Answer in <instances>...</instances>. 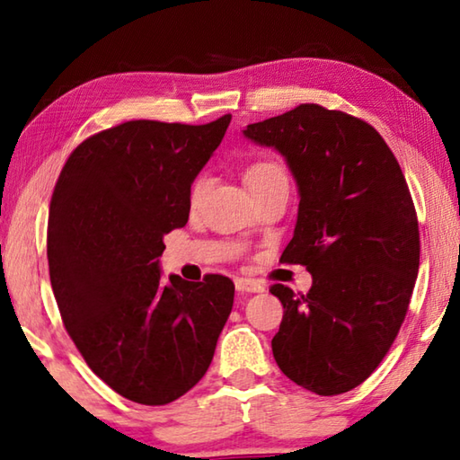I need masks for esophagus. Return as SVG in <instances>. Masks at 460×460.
Masks as SVG:
<instances>
[{
  "label": "esophagus",
  "instance_id": "esophagus-1",
  "mask_svg": "<svg viewBox=\"0 0 460 460\" xmlns=\"http://www.w3.org/2000/svg\"><path fill=\"white\" fill-rule=\"evenodd\" d=\"M235 290H237V292H249V294L263 292V284L258 282V279L237 278V279H235Z\"/></svg>",
  "mask_w": 460,
  "mask_h": 460
}]
</instances>
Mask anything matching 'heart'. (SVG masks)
I'll return each instance as SVG.
<instances>
[{"instance_id": "1", "label": "heart", "mask_w": 460, "mask_h": 460, "mask_svg": "<svg viewBox=\"0 0 460 460\" xmlns=\"http://www.w3.org/2000/svg\"><path fill=\"white\" fill-rule=\"evenodd\" d=\"M279 178H286L282 166L276 164V162H270V160H263V162H258V164L249 166L247 172H245V182H247L249 189H253V186H260V184H266V182L279 181ZM207 189H208V178L199 176L197 181H194L192 189H190V202H192V205H197Z\"/></svg>"}]
</instances>
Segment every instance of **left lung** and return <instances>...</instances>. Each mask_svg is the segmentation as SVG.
I'll use <instances>...</instances> for the list:
<instances>
[{
	"instance_id": "left-lung-1",
	"label": "left lung",
	"mask_w": 460,
	"mask_h": 460,
	"mask_svg": "<svg viewBox=\"0 0 460 460\" xmlns=\"http://www.w3.org/2000/svg\"><path fill=\"white\" fill-rule=\"evenodd\" d=\"M243 136L286 160L300 202L282 261L313 274L302 296L271 286L284 305L274 359L318 395L351 392L398 337L416 284L420 233L406 178L369 123L314 103Z\"/></svg>"
}]
</instances>
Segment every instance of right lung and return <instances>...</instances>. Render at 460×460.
Wrapping results in <instances>:
<instances>
[{
	"instance_id": "1",
	"label": "right lung",
	"mask_w": 460,
	"mask_h": 460,
	"mask_svg": "<svg viewBox=\"0 0 460 460\" xmlns=\"http://www.w3.org/2000/svg\"><path fill=\"white\" fill-rule=\"evenodd\" d=\"M231 115L207 126L128 121L76 147L54 189L49 268L62 323L123 398L164 406L199 384L231 314L225 276H162L164 235L184 227L190 186Z\"/></svg>"
}]
</instances>
